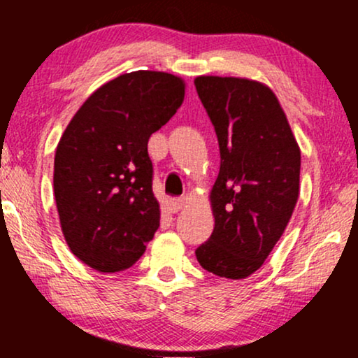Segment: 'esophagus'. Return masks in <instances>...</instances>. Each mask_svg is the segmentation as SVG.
Returning a JSON list of instances; mask_svg holds the SVG:
<instances>
[{
    "instance_id": "34e87169",
    "label": "esophagus",
    "mask_w": 358,
    "mask_h": 358,
    "mask_svg": "<svg viewBox=\"0 0 358 358\" xmlns=\"http://www.w3.org/2000/svg\"><path fill=\"white\" fill-rule=\"evenodd\" d=\"M185 207V199H173L170 202V210L171 212H180Z\"/></svg>"
}]
</instances>
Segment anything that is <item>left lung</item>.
I'll return each instance as SVG.
<instances>
[{
	"instance_id": "left-lung-1",
	"label": "left lung",
	"mask_w": 358,
	"mask_h": 358,
	"mask_svg": "<svg viewBox=\"0 0 358 358\" xmlns=\"http://www.w3.org/2000/svg\"><path fill=\"white\" fill-rule=\"evenodd\" d=\"M220 148L210 207L215 225L195 250L208 273L244 279L264 264L299 195L301 151L276 94L245 77L193 80Z\"/></svg>"
}]
</instances>
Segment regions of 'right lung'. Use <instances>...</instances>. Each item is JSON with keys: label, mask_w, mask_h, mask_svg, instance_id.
<instances>
[{"label": "right lung", "mask_w": 358, "mask_h": 358, "mask_svg": "<svg viewBox=\"0 0 358 358\" xmlns=\"http://www.w3.org/2000/svg\"><path fill=\"white\" fill-rule=\"evenodd\" d=\"M185 87L173 73H121L94 90L65 127L53 193L65 242L89 268H131L158 231L148 139L182 106Z\"/></svg>", "instance_id": "obj_1"}]
</instances>
